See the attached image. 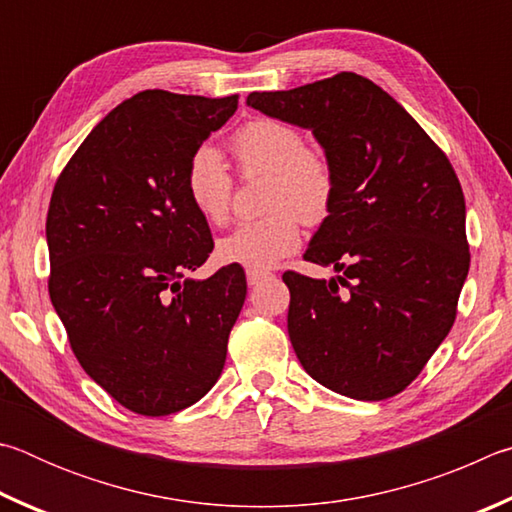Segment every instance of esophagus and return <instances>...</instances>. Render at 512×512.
<instances>
[{
    "label": "esophagus",
    "mask_w": 512,
    "mask_h": 512,
    "mask_svg": "<svg viewBox=\"0 0 512 512\" xmlns=\"http://www.w3.org/2000/svg\"><path fill=\"white\" fill-rule=\"evenodd\" d=\"M272 274H267V272H258V270H247V283L251 285V288H254V285H258V283H263V281H267L270 279Z\"/></svg>",
    "instance_id": "1"
}]
</instances>
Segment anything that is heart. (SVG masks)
I'll use <instances>...</instances> for the list:
<instances>
[{
	"label": "heart",
	"instance_id": "heart-1",
	"mask_svg": "<svg viewBox=\"0 0 512 512\" xmlns=\"http://www.w3.org/2000/svg\"><path fill=\"white\" fill-rule=\"evenodd\" d=\"M231 150L242 177L267 175L263 218L240 222L218 240L215 256L245 270H270L301 242V220L324 222L333 211L337 175L321 148L303 146L297 125L258 116L233 132ZM184 186L193 209L206 222L224 224L233 197V175L218 148L202 143L184 168Z\"/></svg>",
	"mask_w": 512,
	"mask_h": 512
}]
</instances>
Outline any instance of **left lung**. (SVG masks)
<instances>
[{"instance_id": "8db88e82", "label": "left lung", "mask_w": 512, "mask_h": 512, "mask_svg": "<svg viewBox=\"0 0 512 512\" xmlns=\"http://www.w3.org/2000/svg\"><path fill=\"white\" fill-rule=\"evenodd\" d=\"M247 105L312 130L337 175L333 211L303 258L339 276L283 274L294 353L330 391L396 396L450 333L470 270L450 159L396 98L353 71L251 92Z\"/></svg>"}]
</instances>
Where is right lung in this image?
Here are the masks:
<instances>
[{
  "instance_id": "obj_1",
  "label": "right lung",
  "mask_w": 512,
  "mask_h": 512,
  "mask_svg": "<svg viewBox=\"0 0 512 512\" xmlns=\"http://www.w3.org/2000/svg\"><path fill=\"white\" fill-rule=\"evenodd\" d=\"M238 94L146 89L80 143L47 213L49 297L85 373L125 409L168 416L218 382L247 297L240 265L184 279L213 251L184 168Z\"/></svg>"
}]
</instances>
